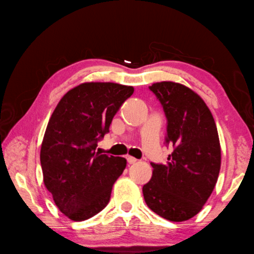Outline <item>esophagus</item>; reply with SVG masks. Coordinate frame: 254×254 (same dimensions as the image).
Instances as JSON below:
<instances>
[{
    "mask_svg": "<svg viewBox=\"0 0 254 254\" xmlns=\"http://www.w3.org/2000/svg\"><path fill=\"white\" fill-rule=\"evenodd\" d=\"M127 162L130 163V164H134L136 161H137L135 158H133V156H130V155L127 156Z\"/></svg>",
    "mask_w": 254,
    "mask_h": 254,
    "instance_id": "esophagus-1",
    "label": "esophagus"
}]
</instances>
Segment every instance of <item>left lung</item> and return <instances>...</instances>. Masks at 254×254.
<instances>
[{"label": "left lung", "mask_w": 254, "mask_h": 254, "mask_svg": "<svg viewBox=\"0 0 254 254\" xmlns=\"http://www.w3.org/2000/svg\"><path fill=\"white\" fill-rule=\"evenodd\" d=\"M149 89L167 117L165 144H172L174 150L167 164L151 162L153 173L143 186V196L156 214L181 222L199 213L218 181V130L204 101L189 87L164 81Z\"/></svg>", "instance_id": "left-lung-1"}]
</instances>
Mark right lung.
I'll list each match as a JSON object with an SVG mask.
<instances>
[{
  "label": "right lung",
  "instance_id": "add662e5",
  "mask_svg": "<svg viewBox=\"0 0 254 254\" xmlns=\"http://www.w3.org/2000/svg\"><path fill=\"white\" fill-rule=\"evenodd\" d=\"M133 92L132 86L118 83H82L63 96L51 115L41 167L45 187L68 219L87 220L108 205L127 160L101 154L96 146Z\"/></svg>",
  "mask_w": 254,
  "mask_h": 254
}]
</instances>
